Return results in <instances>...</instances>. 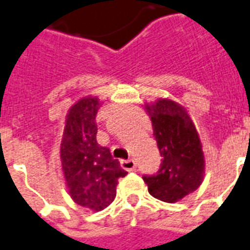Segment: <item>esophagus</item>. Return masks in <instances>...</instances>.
<instances>
[{"mask_svg":"<svg viewBox=\"0 0 250 250\" xmlns=\"http://www.w3.org/2000/svg\"><path fill=\"white\" fill-rule=\"evenodd\" d=\"M120 166H122V168L123 169H125V171H135V168H136V163L134 162V160H120Z\"/></svg>","mask_w":250,"mask_h":250,"instance_id":"34e87169","label":"esophagus"}]
</instances>
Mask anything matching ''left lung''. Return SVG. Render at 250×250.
<instances>
[{
  "instance_id": "left-lung-1",
  "label": "left lung",
  "mask_w": 250,
  "mask_h": 250,
  "mask_svg": "<svg viewBox=\"0 0 250 250\" xmlns=\"http://www.w3.org/2000/svg\"><path fill=\"white\" fill-rule=\"evenodd\" d=\"M163 158L158 175L144 176L149 195L176 203L196 191L205 175L203 143L186 107L168 98L144 103Z\"/></svg>"
}]
</instances>
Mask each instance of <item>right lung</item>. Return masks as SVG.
Masks as SVG:
<instances>
[{"mask_svg": "<svg viewBox=\"0 0 250 250\" xmlns=\"http://www.w3.org/2000/svg\"><path fill=\"white\" fill-rule=\"evenodd\" d=\"M102 103L97 95H86L68 108L59 147L68 195L94 212L114 201L118 182L127 175L110 149L97 142L95 116Z\"/></svg>", "mask_w": 250, "mask_h": 250, "instance_id": "1", "label": "right lung"}]
</instances>
